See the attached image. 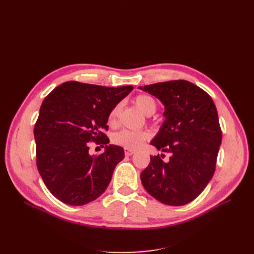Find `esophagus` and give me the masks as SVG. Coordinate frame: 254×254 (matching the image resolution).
<instances>
[{
  "label": "esophagus",
  "instance_id": "34e87169",
  "mask_svg": "<svg viewBox=\"0 0 254 254\" xmlns=\"http://www.w3.org/2000/svg\"><path fill=\"white\" fill-rule=\"evenodd\" d=\"M134 152H135V151H134V150H131V149H125V155H126V156H132Z\"/></svg>",
  "mask_w": 254,
  "mask_h": 254
}]
</instances>
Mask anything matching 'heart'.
<instances>
[{
  "instance_id": "b5f03b06",
  "label": "heart",
  "mask_w": 254,
  "mask_h": 254,
  "mask_svg": "<svg viewBox=\"0 0 254 254\" xmlns=\"http://www.w3.org/2000/svg\"><path fill=\"white\" fill-rule=\"evenodd\" d=\"M134 103L137 108H139L144 114L151 115L155 113L157 109V105L155 99L148 95H139L134 99ZM121 110V104H118L117 106L113 107V109L109 113V123L110 124H114L117 121L119 113ZM149 132L145 131V130H141V131H133V130L123 129L121 131L114 133L112 136V142L119 146H122L126 149H136L140 146L143 145V143L148 140Z\"/></svg>"
}]
</instances>
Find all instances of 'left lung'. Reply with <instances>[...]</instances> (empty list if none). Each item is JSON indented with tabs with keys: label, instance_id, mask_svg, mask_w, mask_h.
<instances>
[{
	"label": "left lung",
	"instance_id": "obj_1",
	"mask_svg": "<svg viewBox=\"0 0 254 254\" xmlns=\"http://www.w3.org/2000/svg\"><path fill=\"white\" fill-rule=\"evenodd\" d=\"M139 89L164 106L165 120L150 144L171 153L168 162L150 156L149 165L141 173L142 184L160 202L184 205L199 196L215 172L221 143L216 107L206 92L187 80Z\"/></svg>",
	"mask_w": 254,
	"mask_h": 254
}]
</instances>
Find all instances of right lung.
<instances>
[{
    "label": "right lung",
    "instance_id": "right-lung-1",
    "mask_svg": "<svg viewBox=\"0 0 254 254\" xmlns=\"http://www.w3.org/2000/svg\"><path fill=\"white\" fill-rule=\"evenodd\" d=\"M132 86L103 87L67 81L44 98L34 129L37 167L48 190L68 205H83L106 190L124 148L109 144V113ZM105 145L102 155H90L88 142Z\"/></svg>",
    "mask_w": 254,
    "mask_h": 254
}]
</instances>
